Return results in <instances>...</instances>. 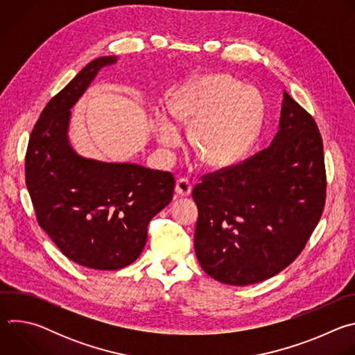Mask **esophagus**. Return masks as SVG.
<instances>
[{
	"mask_svg": "<svg viewBox=\"0 0 355 355\" xmlns=\"http://www.w3.org/2000/svg\"><path fill=\"white\" fill-rule=\"evenodd\" d=\"M191 184L187 178H178L175 182V193L178 196H188L191 193Z\"/></svg>",
	"mask_w": 355,
	"mask_h": 355,
	"instance_id": "obj_1",
	"label": "esophagus"
}]
</instances>
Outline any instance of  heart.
<instances>
[{
	"label": "heart",
	"instance_id": "1",
	"mask_svg": "<svg viewBox=\"0 0 355 355\" xmlns=\"http://www.w3.org/2000/svg\"><path fill=\"white\" fill-rule=\"evenodd\" d=\"M171 114L180 123L191 125L189 143L198 157L212 168H226L241 162L257 141L266 104L256 88L227 74H211L182 87L173 98ZM157 137L174 147L180 129L163 115L157 121Z\"/></svg>",
	"mask_w": 355,
	"mask_h": 355
}]
</instances>
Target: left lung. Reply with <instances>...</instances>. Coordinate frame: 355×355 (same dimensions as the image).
Here are the masks:
<instances>
[{
    "label": "left lung",
    "mask_w": 355,
    "mask_h": 355,
    "mask_svg": "<svg viewBox=\"0 0 355 355\" xmlns=\"http://www.w3.org/2000/svg\"><path fill=\"white\" fill-rule=\"evenodd\" d=\"M192 198L202 270L236 286L277 275L300 254L324 208L323 141L315 119L284 92L271 144L205 175Z\"/></svg>",
    "instance_id": "1"
}]
</instances>
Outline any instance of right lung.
<instances>
[{"label": "right lung", "instance_id": "add662e5", "mask_svg": "<svg viewBox=\"0 0 355 355\" xmlns=\"http://www.w3.org/2000/svg\"><path fill=\"white\" fill-rule=\"evenodd\" d=\"M118 62L88 63L36 122L25 159L26 187L39 226L71 261L115 271L137 260L147 225L173 199L171 173L80 156L69 140L71 108L96 74Z\"/></svg>", "mask_w": 355, "mask_h": 355}]
</instances>
